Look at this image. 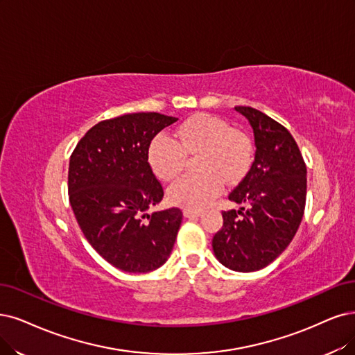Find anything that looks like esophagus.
Returning <instances> with one entry per match:
<instances>
[{
  "mask_svg": "<svg viewBox=\"0 0 355 355\" xmlns=\"http://www.w3.org/2000/svg\"><path fill=\"white\" fill-rule=\"evenodd\" d=\"M182 215L186 218H191V216H200L202 211L200 209H191V207H186L184 211H182Z\"/></svg>",
  "mask_w": 355,
  "mask_h": 355,
  "instance_id": "34e87169",
  "label": "esophagus"
}]
</instances>
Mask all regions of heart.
Here are the masks:
<instances>
[{"label":"heart","mask_w":355,"mask_h":355,"mask_svg":"<svg viewBox=\"0 0 355 355\" xmlns=\"http://www.w3.org/2000/svg\"><path fill=\"white\" fill-rule=\"evenodd\" d=\"M199 174H186L171 184L168 196L184 207H203L214 202L224 189V181L244 177L252 164L253 146L240 130H234L219 116L196 114L182 121L174 136L156 135L148 148V162L153 174L169 181L184 168L187 153H199Z\"/></svg>","instance_id":"1"}]
</instances>
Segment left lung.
Wrapping results in <instances>:
<instances>
[{"label": "left lung", "instance_id": "obj_1", "mask_svg": "<svg viewBox=\"0 0 355 355\" xmlns=\"http://www.w3.org/2000/svg\"><path fill=\"white\" fill-rule=\"evenodd\" d=\"M250 123L256 155L228 199L245 205L224 211L212 247L222 265L237 272L266 268L290 245L306 207L307 169L294 137L252 107H235Z\"/></svg>", "mask_w": 355, "mask_h": 355}]
</instances>
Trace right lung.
Segmentation results:
<instances>
[{"label":"right lung","mask_w":355,"mask_h":355,"mask_svg":"<svg viewBox=\"0 0 355 355\" xmlns=\"http://www.w3.org/2000/svg\"><path fill=\"white\" fill-rule=\"evenodd\" d=\"M177 120L159 112L111 118L92 127L71 153L69 199L77 224L89 244L116 269L150 272L173 252L182 212L171 207L146 214L164 198L148 162V148Z\"/></svg>","instance_id":"right-lung-1"}]
</instances>
